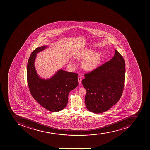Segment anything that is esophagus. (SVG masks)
Segmentation results:
<instances>
[{"instance_id": "esophagus-1", "label": "esophagus", "mask_w": 150, "mask_h": 150, "mask_svg": "<svg viewBox=\"0 0 150 150\" xmlns=\"http://www.w3.org/2000/svg\"><path fill=\"white\" fill-rule=\"evenodd\" d=\"M78 83H79V84H81V81H82V79H81V77H78Z\"/></svg>"}]
</instances>
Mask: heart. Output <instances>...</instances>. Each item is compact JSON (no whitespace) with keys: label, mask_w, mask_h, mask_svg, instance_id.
Here are the masks:
<instances>
[{"label":"heart","mask_w":150,"mask_h":150,"mask_svg":"<svg viewBox=\"0 0 150 150\" xmlns=\"http://www.w3.org/2000/svg\"><path fill=\"white\" fill-rule=\"evenodd\" d=\"M76 58L78 60H83L81 67L84 70L91 72L99 66L101 61L102 55L98 52H93L92 49L85 48L77 54Z\"/></svg>","instance_id":"b5f03b06"}]
</instances>
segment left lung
Returning a JSON list of instances; mask_svg holds the SVG:
<instances>
[{
	"mask_svg": "<svg viewBox=\"0 0 150 150\" xmlns=\"http://www.w3.org/2000/svg\"><path fill=\"white\" fill-rule=\"evenodd\" d=\"M125 71L124 59L115 49L112 59L84 74L82 84L87 91L85 103L87 109L100 113L117 103L124 88Z\"/></svg>",
	"mask_w": 150,
	"mask_h": 150,
	"instance_id": "obj_1",
	"label": "left lung"
}]
</instances>
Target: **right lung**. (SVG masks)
Segmentation results:
<instances>
[{"instance_id":"obj_1","label":"right lung","mask_w":150,"mask_h":150,"mask_svg":"<svg viewBox=\"0 0 150 150\" xmlns=\"http://www.w3.org/2000/svg\"><path fill=\"white\" fill-rule=\"evenodd\" d=\"M47 47L37 48L30 56L27 69L28 84L35 100L47 110L55 112L66 106L69 93L78 86V74L61 69L50 79L40 78L35 71V60L37 53Z\"/></svg>"}]
</instances>
